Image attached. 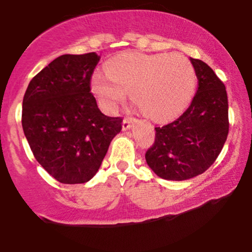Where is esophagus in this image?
Returning <instances> with one entry per match:
<instances>
[{"label": "esophagus", "mask_w": 252, "mask_h": 252, "mask_svg": "<svg viewBox=\"0 0 252 252\" xmlns=\"http://www.w3.org/2000/svg\"><path fill=\"white\" fill-rule=\"evenodd\" d=\"M135 122H136L135 118H124L123 123H122V128H123L124 131H126V130H129L130 128H131L132 124H134Z\"/></svg>", "instance_id": "esophagus-1"}]
</instances>
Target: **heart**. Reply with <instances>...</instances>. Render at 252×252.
Segmentation results:
<instances>
[{"instance_id": "b5f03b06", "label": "heart", "mask_w": 252, "mask_h": 252, "mask_svg": "<svg viewBox=\"0 0 252 252\" xmlns=\"http://www.w3.org/2000/svg\"><path fill=\"white\" fill-rule=\"evenodd\" d=\"M195 83L194 67L180 54L124 53L109 60L106 73L92 76L91 88L109 111H114L129 91L147 116L164 122L189 105Z\"/></svg>"}]
</instances>
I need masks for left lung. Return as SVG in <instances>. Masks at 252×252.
Returning a JSON list of instances; mask_svg holds the SVG:
<instances>
[{
  "instance_id": "left-lung-1",
  "label": "left lung",
  "mask_w": 252,
  "mask_h": 252,
  "mask_svg": "<svg viewBox=\"0 0 252 252\" xmlns=\"http://www.w3.org/2000/svg\"><path fill=\"white\" fill-rule=\"evenodd\" d=\"M189 60L198 78L195 96L178 120L155 128V142L146 153L149 168L164 180L202 174L220 154L228 134L225 85L206 63Z\"/></svg>"
}]
</instances>
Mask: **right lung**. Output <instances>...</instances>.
Wrapping results in <instances>:
<instances>
[{
  "label": "right lung",
  "instance_id": "obj_1",
  "mask_svg": "<svg viewBox=\"0 0 252 252\" xmlns=\"http://www.w3.org/2000/svg\"><path fill=\"white\" fill-rule=\"evenodd\" d=\"M100 57L63 54L42 68L22 102V128L36 161L62 184H84L99 169L121 117L100 111L91 77Z\"/></svg>",
  "mask_w": 252,
  "mask_h": 252
}]
</instances>
